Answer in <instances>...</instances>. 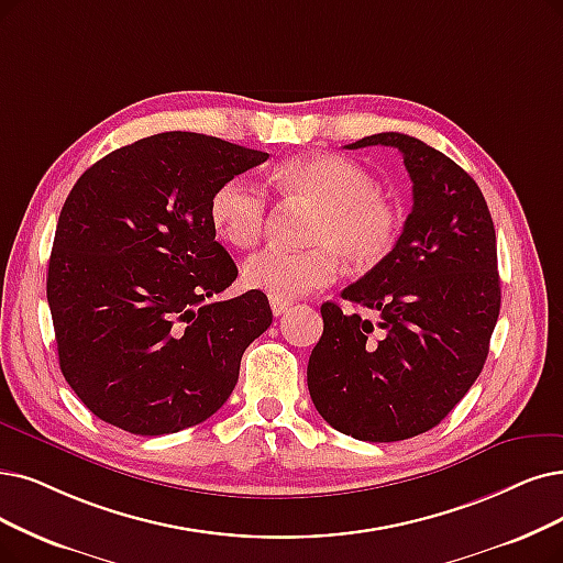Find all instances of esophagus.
<instances>
[{
  "label": "esophagus",
  "instance_id": "34e87169",
  "mask_svg": "<svg viewBox=\"0 0 563 563\" xmlns=\"http://www.w3.org/2000/svg\"><path fill=\"white\" fill-rule=\"evenodd\" d=\"M269 307H273V313L275 317H282V313H286L290 309L288 302H282V300H269Z\"/></svg>",
  "mask_w": 563,
  "mask_h": 563
}]
</instances>
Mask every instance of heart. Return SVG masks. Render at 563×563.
Wrapping results in <instances>:
<instances>
[{
	"mask_svg": "<svg viewBox=\"0 0 563 563\" xmlns=\"http://www.w3.org/2000/svg\"><path fill=\"white\" fill-rule=\"evenodd\" d=\"M273 183L284 198L313 210L302 238L309 250H265L250 256L242 265L246 288L288 302L328 286L336 277L340 258L353 273H369L395 252L404 223L399 208L378 194V183L363 166L346 156L286 159ZM265 214L263 189L242 177L221 183L210 198L214 233L238 250L261 240Z\"/></svg>",
	"mask_w": 563,
	"mask_h": 563,
	"instance_id": "heart-1",
	"label": "heart"
}]
</instances>
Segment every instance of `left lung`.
<instances>
[{"label": "left lung", "instance_id": "8db88e82", "mask_svg": "<svg viewBox=\"0 0 563 563\" xmlns=\"http://www.w3.org/2000/svg\"><path fill=\"white\" fill-rule=\"evenodd\" d=\"M369 145L401 152L413 208L390 258L342 290L367 317L323 302L307 386L334 430L388 443L432 430L474 386L501 284L497 235L474 177L407 133H374L346 147Z\"/></svg>", "mask_w": 563, "mask_h": 563}]
</instances>
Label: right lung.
<instances>
[{
	"instance_id": "1",
	"label": "right lung",
	"mask_w": 563,
	"mask_h": 563,
	"mask_svg": "<svg viewBox=\"0 0 563 563\" xmlns=\"http://www.w3.org/2000/svg\"><path fill=\"white\" fill-rule=\"evenodd\" d=\"M267 152L166 131L106 154L74 185L48 263L59 369L108 424L162 437L208 420L244 349L273 323L261 290L212 302L238 267L210 198Z\"/></svg>"
}]
</instances>
